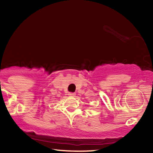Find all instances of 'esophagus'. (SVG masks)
Wrapping results in <instances>:
<instances>
[{
	"label": "esophagus",
	"instance_id": "1",
	"mask_svg": "<svg viewBox=\"0 0 153 153\" xmlns=\"http://www.w3.org/2000/svg\"><path fill=\"white\" fill-rule=\"evenodd\" d=\"M68 95L70 96V97H75L76 96V94L74 92H69Z\"/></svg>",
	"mask_w": 153,
	"mask_h": 153
}]
</instances>
